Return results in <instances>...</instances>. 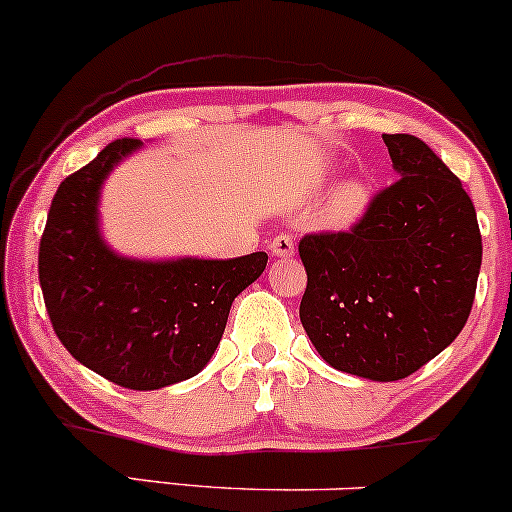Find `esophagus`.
<instances>
[{
    "label": "esophagus",
    "instance_id": "34e87169",
    "mask_svg": "<svg viewBox=\"0 0 512 512\" xmlns=\"http://www.w3.org/2000/svg\"><path fill=\"white\" fill-rule=\"evenodd\" d=\"M268 249H271L273 256L287 258L295 254V241H292L290 234H278V237H273L271 244H268Z\"/></svg>",
    "mask_w": 512,
    "mask_h": 512
}]
</instances>
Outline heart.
Masks as SVG:
<instances>
[{
    "instance_id": "heart-1",
    "label": "heart",
    "mask_w": 512,
    "mask_h": 512,
    "mask_svg": "<svg viewBox=\"0 0 512 512\" xmlns=\"http://www.w3.org/2000/svg\"><path fill=\"white\" fill-rule=\"evenodd\" d=\"M367 205H370V188L365 181L348 179L336 191L331 193L329 203H326L324 220L329 227H350L365 215Z\"/></svg>"
}]
</instances>
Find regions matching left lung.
Returning a JSON list of instances; mask_svg holds the SVG:
<instances>
[{"mask_svg":"<svg viewBox=\"0 0 512 512\" xmlns=\"http://www.w3.org/2000/svg\"><path fill=\"white\" fill-rule=\"evenodd\" d=\"M399 181L348 232L307 234L300 319L336 370L394 382L442 353L467 324L481 232L462 181L426 142L382 135Z\"/></svg>","mask_w":512,"mask_h":512,"instance_id":"8db88e82","label":"left lung"}]
</instances>
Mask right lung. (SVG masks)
Returning <instances> with one entry per match:
<instances>
[{"instance_id": "1", "label": "right lung", "mask_w": 512, "mask_h": 512, "mask_svg": "<svg viewBox=\"0 0 512 512\" xmlns=\"http://www.w3.org/2000/svg\"><path fill=\"white\" fill-rule=\"evenodd\" d=\"M140 140L111 142L67 176L40 237L38 278L50 324L74 360L125 389L149 392L191 380L210 363L229 307L268 254L208 261H137L101 237V186Z\"/></svg>"}]
</instances>
